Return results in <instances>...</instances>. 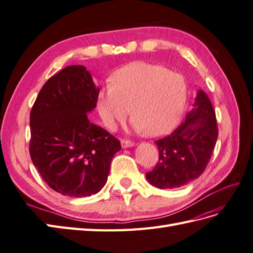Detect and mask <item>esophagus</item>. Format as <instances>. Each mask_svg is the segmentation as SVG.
<instances>
[{
    "label": "esophagus",
    "instance_id": "esophagus-1",
    "mask_svg": "<svg viewBox=\"0 0 253 253\" xmlns=\"http://www.w3.org/2000/svg\"><path fill=\"white\" fill-rule=\"evenodd\" d=\"M121 144H122L123 148L127 149V148H130V146H133L136 143L132 142V141H129V140H125V139H124V140L121 141Z\"/></svg>",
    "mask_w": 253,
    "mask_h": 253
}]
</instances>
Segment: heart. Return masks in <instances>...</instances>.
Returning <instances> with one entry per match:
<instances>
[{
	"mask_svg": "<svg viewBox=\"0 0 253 253\" xmlns=\"http://www.w3.org/2000/svg\"><path fill=\"white\" fill-rule=\"evenodd\" d=\"M100 117L110 128L125 119L128 109L133 130L148 137L169 131L186 103V84L181 75L148 62H133L111 76V85L96 96Z\"/></svg>",
	"mask_w": 253,
	"mask_h": 253,
	"instance_id": "b5f03b06",
	"label": "heart"
}]
</instances>
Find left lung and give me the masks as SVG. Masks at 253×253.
Listing matches in <instances>:
<instances>
[{"label":"left lung","instance_id":"obj_1","mask_svg":"<svg viewBox=\"0 0 253 253\" xmlns=\"http://www.w3.org/2000/svg\"><path fill=\"white\" fill-rule=\"evenodd\" d=\"M218 139L215 113L207 93L199 89L184 122L169 136L155 141L160 158L145 177L158 189H174L201 175Z\"/></svg>","mask_w":253,"mask_h":253}]
</instances>
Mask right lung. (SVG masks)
<instances>
[{"label":"right lung","instance_id":"obj_1","mask_svg":"<svg viewBox=\"0 0 253 253\" xmlns=\"http://www.w3.org/2000/svg\"><path fill=\"white\" fill-rule=\"evenodd\" d=\"M98 88L84 66H69L46 82L30 114V155L52 190L70 197L97 194L121 143L88 120Z\"/></svg>","mask_w":253,"mask_h":253}]
</instances>
